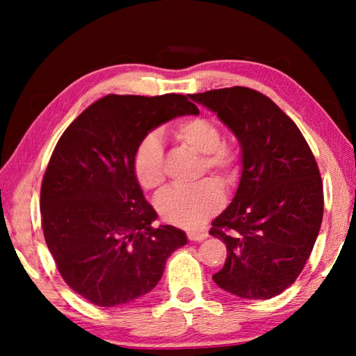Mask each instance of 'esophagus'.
Instances as JSON below:
<instances>
[{
    "label": "esophagus",
    "mask_w": 356,
    "mask_h": 356,
    "mask_svg": "<svg viewBox=\"0 0 356 356\" xmlns=\"http://www.w3.org/2000/svg\"><path fill=\"white\" fill-rule=\"evenodd\" d=\"M188 236V238L191 240V242H202L204 238H207V234L206 232H188L186 234Z\"/></svg>",
    "instance_id": "34e87169"
}]
</instances>
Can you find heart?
I'll use <instances>...</instances> for the list:
<instances>
[{
  "label": "heart",
  "instance_id": "b5f03b06",
  "mask_svg": "<svg viewBox=\"0 0 356 356\" xmlns=\"http://www.w3.org/2000/svg\"><path fill=\"white\" fill-rule=\"evenodd\" d=\"M174 141L191 152L202 155L201 172H209L222 185L238 179L240 156L236 146L221 141L218 125L206 118L184 119L174 125ZM131 168L136 182L144 190H155L165 182V155L159 136L147 135L135 149ZM222 193L212 180L193 188H168L155 200V207L165 221L195 229L222 207Z\"/></svg>",
  "mask_w": 356,
  "mask_h": 356
}]
</instances>
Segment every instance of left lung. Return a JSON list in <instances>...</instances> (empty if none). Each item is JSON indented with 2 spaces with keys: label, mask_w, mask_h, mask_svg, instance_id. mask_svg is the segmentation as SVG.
<instances>
[{
  "label": "left lung",
  "mask_w": 356,
  "mask_h": 356,
  "mask_svg": "<svg viewBox=\"0 0 356 356\" xmlns=\"http://www.w3.org/2000/svg\"><path fill=\"white\" fill-rule=\"evenodd\" d=\"M190 97L213 111L242 149L236 196L210 229L227 248L212 278L240 298H273L298 278L321 231L323 186L314 155L293 120L254 89Z\"/></svg>",
  "instance_id": "8db88e82"
}]
</instances>
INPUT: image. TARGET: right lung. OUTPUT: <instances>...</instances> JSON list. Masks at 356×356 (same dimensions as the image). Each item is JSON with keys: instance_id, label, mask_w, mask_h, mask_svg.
<instances>
[{"instance_id": "right-lung-1", "label": "right lung", "mask_w": 356, "mask_h": 356, "mask_svg": "<svg viewBox=\"0 0 356 356\" xmlns=\"http://www.w3.org/2000/svg\"><path fill=\"white\" fill-rule=\"evenodd\" d=\"M185 114L200 110L180 94H110L86 108L53 150L40 188L45 242L72 291L102 308L152 291L168 257L186 243L177 227H152L156 212L131 168L143 138Z\"/></svg>"}]
</instances>
